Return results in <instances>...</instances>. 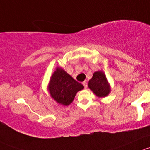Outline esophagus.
<instances>
[{"label":"esophagus","instance_id":"esophagus-1","mask_svg":"<svg viewBox=\"0 0 150 150\" xmlns=\"http://www.w3.org/2000/svg\"><path fill=\"white\" fill-rule=\"evenodd\" d=\"M82 84L84 86V88H87V82H86V81H83Z\"/></svg>","mask_w":150,"mask_h":150}]
</instances>
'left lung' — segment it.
Here are the masks:
<instances>
[{"label":"left lung","instance_id":"left-lung-1","mask_svg":"<svg viewBox=\"0 0 150 150\" xmlns=\"http://www.w3.org/2000/svg\"><path fill=\"white\" fill-rule=\"evenodd\" d=\"M89 89L100 98H105L111 92V86L103 71H98L93 74L88 83Z\"/></svg>","mask_w":150,"mask_h":150}]
</instances>
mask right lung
<instances>
[{
	"mask_svg": "<svg viewBox=\"0 0 150 150\" xmlns=\"http://www.w3.org/2000/svg\"><path fill=\"white\" fill-rule=\"evenodd\" d=\"M83 89L82 84L59 66L55 68L47 86L50 97L64 106L69 105L74 101L77 92Z\"/></svg>",
	"mask_w": 150,
	"mask_h": 150,
	"instance_id": "obj_1",
	"label": "right lung"
}]
</instances>
